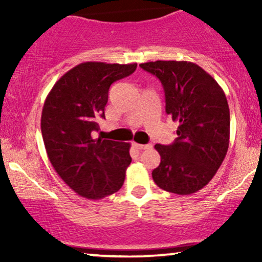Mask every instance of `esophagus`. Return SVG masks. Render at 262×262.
I'll return each instance as SVG.
<instances>
[{
  "label": "esophagus",
  "mask_w": 262,
  "mask_h": 262,
  "mask_svg": "<svg viewBox=\"0 0 262 262\" xmlns=\"http://www.w3.org/2000/svg\"><path fill=\"white\" fill-rule=\"evenodd\" d=\"M133 146L138 150H145L151 148V145H144V144H138V143H133Z\"/></svg>",
  "instance_id": "obj_1"
}]
</instances>
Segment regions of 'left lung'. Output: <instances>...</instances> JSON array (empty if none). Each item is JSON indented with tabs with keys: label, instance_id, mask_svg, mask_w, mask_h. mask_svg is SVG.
<instances>
[{
	"label": "left lung",
	"instance_id": "8db88e82",
	"mask_svg": "<svg viewBox=\"0 0 262 262\" xmlns=\"http://www.w3.org/2000/svg\"><path fill=\"white\" fill-rule=\"evenodd\" d=\"M139 66L161 81L166 113L179 123L171 145H155L161 162L152 180L171 193H194L213 179L227 155L230 113L225 93L194 62L158 60Z\"/></svg>",
	"mask_w": 262,
	"mask_h": 262
}]
</instances>
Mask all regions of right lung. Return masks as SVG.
Instances as JSON below:
<instances>
[{"instance_id": "1", "label": "right lung", "mask_w": 262, "mask_h": 262, "mask_svg": "<svg viewBox=\"0 0 262 262\" xmlns=\"http://www.w3.org/2000/svg\"><path fill=\"white\" fill-rule=\"evenodd\" d=\"M135 69V62H82L62 75L45 98L40 128L48 158L62 181L87 200L111 196L124 183L130 144L93 139L92 132L104 118L111 85Z\"/></svg>"}]
</instances>
